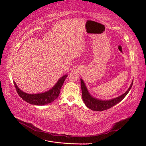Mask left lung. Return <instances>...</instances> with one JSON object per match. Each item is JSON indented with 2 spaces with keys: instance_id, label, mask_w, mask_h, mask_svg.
Listing matches in <instances>:
<instances>
[{
  "instance_id": "obj_1",
  "label": "left lung",
  "mask_w": 146,
  "mask_h": 146,
  "mask_svg": "<svg viewBox=\"0 0 146 146\" xmlns=\"http://www.w3.org/2000/svg\"><path fill=\"white\" fill-rule=\"evenodd\" d=\"M80 81L81 88L82 91V98L84 103L85 104L88 108H89L91 110L96 111H104V110H108L110 108L113 107V106L116 105L119 102H120L125 98L126 95L129 93L133 82V81H132L131 85L129 89H128V90L125 92V93H123L121 96L110 100H102L93 98V97L90 94V92H88L87 88L85 85V83H84L82 78L80 79Z\"/></svg>"
}]
</instances>
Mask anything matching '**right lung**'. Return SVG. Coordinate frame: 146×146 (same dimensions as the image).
Wrapping results in <instances>:
<instances>
[{"instance_id": "obj_1", "label": "right lung", "mask_w": 146, "mask_h": 146, "mask_svg": "<svg viewBox=\"0 0 146 146\" xmlns=\"http://www.w3.org/2000/svg\"><path fill=\"white\" fill-rule=\"evenodd\" d=\"M68 75H64L62 77H61L58 81L54 85L52 89L49 91L42 92V93L38 94H27L26 92H24L19 88L17 87L16 83L14 82V85L15 86L16 91L17 94L21 98L24 100L26 101L27 102L32 104V105H44L48 104H50L54 101L57 98H58L60 92L61 88L62 87L63 83L65 80L66 78L67 77Z\"/></svg>"}]
</instances>
